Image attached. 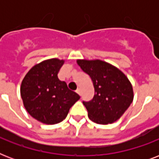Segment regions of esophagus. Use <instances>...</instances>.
Segmentation results:
<instances>
[{"mask_svg": "<svg viewBox=\"0 0 159 159\" xmlns=\"http://www.w3.org/2000/svg\"><path fill=\"white\" fill-rule=\"evenodd\" d=\"M76 92H77V93L78 95H79V96H81V92H80V89H77V91H76Z\"/></svg>", "mask_w": 159, "mask_h": 159, "instance_id": "34e87169", "label": "esophagus"}]
</instances>
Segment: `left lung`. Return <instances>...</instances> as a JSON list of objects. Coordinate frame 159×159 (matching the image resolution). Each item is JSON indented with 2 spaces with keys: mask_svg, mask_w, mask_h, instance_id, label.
<instances>
[{
  "mask_svg": "<svg viewBox=\"0 0 159 159\" xmlns=\"http://www.w3.org/2000/svg\"><path fill=\"white\" fill-rule=\"evenodd\" d=\"M77 65L92 79L93 99L83 105L91 120L100 125L116 122L134 100L133 87L128 77L114 65L100 59H77Z\"/></svg>",
  "mask_w": 159,
  "mask_h": 159,
  "instance_id": "obj_1",
  "label": "left lung"
}]
</instances>
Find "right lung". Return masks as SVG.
Masks as SVG:
<instances>
[{
  "label": "right lung",
  "mask_w": 159,
  "mask_h": 159,
  "mask_svg": "<svg viewBox=\"0 0 159 159\" xmlns=\"http://www.w3.org/2000/svg\"><path fill=\"white\" fill-rule=\"evenodd\" d=\"M63 63L64 60L58 58L44 60L31 67L22 80L20 96L24 106L41 123L55 125L62 121L80 99L57 77Z\"/></svg>",
  "instance_id": "right-lung-1"
}]
</instances>
